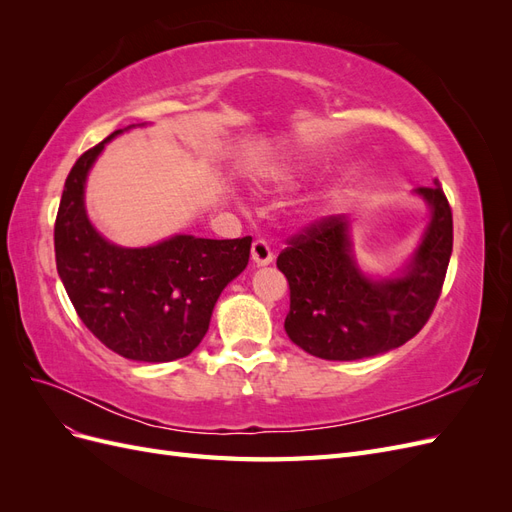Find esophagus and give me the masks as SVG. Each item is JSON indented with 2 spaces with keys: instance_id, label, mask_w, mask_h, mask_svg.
Segmentation results:
<instances>
[{
  "instance_id": "obj_1",
  "label": "esophagus",
  "mask_w": 512,
  "mask_h": 512,
  "mask_svg": "<svg viewBox=\"0 0 512 512\" xmlns=\"http://www.w3.org/2000/svg\"><path fill=\"white\" fill-rule=\"evenodd\" d=\"M252 260L256 262L258 267H265V265H271V262H273V252H271V247L265 239H256L252 243Z\"/></svg>"
}]
</instances>
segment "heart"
<instances>
[{
    "label": "heart",
    "mask_w": 512,
    "mask_h": 512,
    "mask_svg": "<svg viewBox=\"0 0 512 512\" xmlns=\"http://www.w3.org/2000/svg\"><path fill=\"white\" fill-rule=\"evenodd\" d=\"M303 166L305 164L301 160H288V162L277 164L275 168H271L267 173V181L271 185H290V183L297 181Z\"/></svg>",
    "instance_id": "heart-1"
}]
</instances>
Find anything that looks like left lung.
I'll use <instances>...</instances> for the list:
<instances>
[{"mask_svg": "<svg viewBox=\"0 0 512 512\" xmlns=\"http://www.w3.org/2000/svg\"><path fill=\"white\" fill-rule=\"evenodd\" d=\"M431 222L410 265L397 277L369 280L352 258L346 215L316 220L277 256L290 288L284 329L305 352L356 361L404 346L436 307L453 252V213L440 181L416 188Z\"/></svg>", "mask_w": 512, "mask_h": 512, "instance_id": "obj_1", "label": "left lung"}]
</instances>
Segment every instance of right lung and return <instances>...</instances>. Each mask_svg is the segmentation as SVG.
<instances>
[{"mask_svg":"<svg viewBox=\"0 0 512 512\" xmlns=\"http://www.w3.org/2000/svg\"><path fill=\"white\" fill-rule=\"evenodd\" d=\"M121 132L87 149L70 170L55 220L57 273L76 314L106 348L132 361L168 363L203 342L215 301L247 267L252 237L175 235L149 247L106 241L87 218L85 179Z\"/></svg>","mask_w":512,"mask_h":512,"instance_id":"obj_1","label":"right lung"}]
</instances>
